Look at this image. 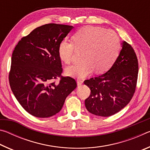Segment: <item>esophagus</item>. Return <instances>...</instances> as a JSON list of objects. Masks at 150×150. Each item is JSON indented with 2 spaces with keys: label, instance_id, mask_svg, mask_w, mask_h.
<instances>
[{
  "label": "esophagus",
  "instance_id": "obj_1",
  "mask_svg": "<svg viewBox=\"0 0 150 150\" xmlns=\"http://www.w3.org/2000/svg\"><path fill=\"white\" fill-rule=\"evenodd\" d=\"M77 85L78 86H79V85H81L83 83V81H82V80H80V79H78L77 80Z\"/></svg>",
  "mask_w": 150,
  "mask_h": 150
}]
</instances>
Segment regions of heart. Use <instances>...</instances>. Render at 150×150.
<instances>
[{
  "mask_svg": "<svg viewBox=\"0 0 150 150\" xmlns=\"http://www.w3.org/2000/svg\"><path fill=\"white\" fill-rule=\"evenodd\" d=\"M73 41L63 40L58 47L61 59L66 63L72 62L76 49L85 50L82 62L66 69L68 75L85 78L95 69L98 73L105 72L113 65L120 52L118 35L112 30L99 26H85L75 33Z\"/></svg>",
  "mask_w": 150,
  "mask_h": 150,
  "instance_id": "obj_1",
  "label": "heart"
}]
</instances>
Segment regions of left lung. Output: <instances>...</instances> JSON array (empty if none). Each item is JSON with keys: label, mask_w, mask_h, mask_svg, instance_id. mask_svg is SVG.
<instances>
[{"label": "left lung", "mask_w": 150, "mask_h": 150, "mask_svg": "<svg viewBox=\"0 0 150 150\" xmlns=\"http://www.w3.org/2000/svg\"><path fill=\"white\" fill-rule=\"evenodd\" d=\"M138 62L136 53L126 42L113 65L107 72L84 81L91 95L85 99L87 110L108 117L118 112L130 103L136 91Z\"/></svg>", "instance_id": "left-lung-1"}]
</instances>
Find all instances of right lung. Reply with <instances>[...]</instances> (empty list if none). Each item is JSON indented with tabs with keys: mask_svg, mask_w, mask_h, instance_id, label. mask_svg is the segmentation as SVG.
<instances>
[{
	"mask_svg": "<svg viewBox=\"0 0 150 150\" xmlns=\"http://www.w3.org/2000/svg\"><path fill=\"white\" fill-rule=\"evenodd\" d=\"M73 28L57 24L38 27L20 40L12 53L9 73L11 90L24 110L35 117L56 115L77 87L74 79L62 76L58 53L60 42ZM57 77L61 79L55 83Z\"/></svg>",
	"mask_w": 150,
	"mask_h": 150,
	"instance_id": "1",
	"label": "right lung"
}]
</instances>
